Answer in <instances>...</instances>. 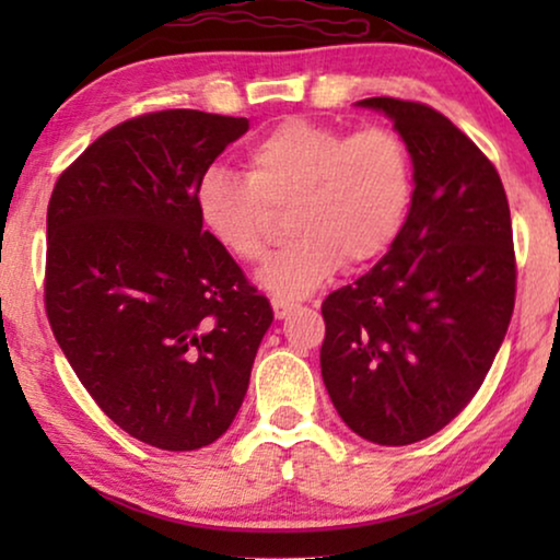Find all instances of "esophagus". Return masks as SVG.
<instances>
[{
	"label": "esophagus",
	"instance_id": "34e87169",
	"mask_svg": "<svg viewBox=\"0 0 560 560\" xmlns=\"http://www.w3.org/2000/svg\"><path fill=\"white\" fill-rule=\"evenodd\" d=\"M295 308L293 301H285V298H272V311H275V318H285L290 311Z\"/></svg>",
	"mask_w": 560,
	"mask_h": 560
}]
</instances>
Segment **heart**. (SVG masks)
Masks as SVG:
<instances>
[{
	"instance_id": "obj_1",
	"label": "heart",
	"mask_w": 560,
	"mask_h": 560,
	"mask_svg": "<svg viewBox=\"0 0 560 560\" xmlns=\"http://www.w3.org/2000/svg\"><path fill=\"white\" fill-rule=\"evenodd\" d=\"M416 173L408 142L393 127L357 132L293 117L275 125L244 155V175L209 167L196 186L198 219L240 262H259L272 240V213L288 211L295 236L259 280L280 298H303L341 265L380 257L400 234Z\"/></svg>"
}]
</instances>
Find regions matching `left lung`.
<instances>
[{"instance_id":"1","label":"left lung","mask_w":560,"mask_h":560,"mask_svg":"<svg viewBox=\"0 0 560 560\" xmlns=\"http://www.w3.org/2000/svg\"><path fill=\"white\" fill-rule=\"evenodd\" d=\"M359 104L395 121L416 190L387 255L320 303V374L351 431L408 446L471 402L502 347L517 290L510 203L492 160L433 106Z\"/></svg>"}]
</instances>
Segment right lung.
<instances>
[{
    "label": "right lung",
    "instance_id": "add662e5",
    "mask_svg": "<svg viewBox=\"0 0 560 560\" xmlns=\"http://www.w3.org/2000/svg\"><path fill=\"white\" fill-rule=\"evenodd\" d=\"M244 117L163 109L89 144L48 203L45 313L75 377L132 439L196 451L249 387L270 301L196 211V186Z\"/></svg>",
    "mask_w": 560,
    "mask_h": 560
}]
</instances>
